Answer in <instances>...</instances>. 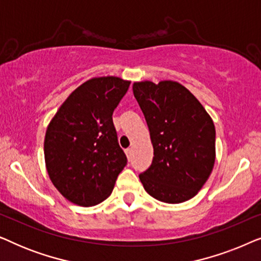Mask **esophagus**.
<instances>
[{
    "label": "esophagus",
    "mask_w": 261,
    "mask_h": 261,
    "mask_svg": "<svg viewBox=\"0 0 261 261\" xmlns=\"http://www.w3.org/2000/svg\"><path fill=\"white\" fill-rule=\"evenodd\" d=\"M124 153H126V155H127L128 160H130V158H132V148H127V149H124Z\"/></svg>",
    "instance_id": "34e87169"
}]
</instances>
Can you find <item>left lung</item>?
<instances>
[{
    "instance_id": "1",
    "label": "left lung",
    "mask_w": 261,
    "mask_h": 261,
    "mask_svg": "<svg viewBox=\"0 0 261 261\" xmlns=\"http://www.w3.org/2000/svg\"><path fill=\"white\" fill-rule=\"evenodd\" d=\"M133 92L154 154L151 166L139 174L145 190L165 203L189 201L208 180L215 164L212 117L178 82H135Z\"/></svg>"
}]
</instances>
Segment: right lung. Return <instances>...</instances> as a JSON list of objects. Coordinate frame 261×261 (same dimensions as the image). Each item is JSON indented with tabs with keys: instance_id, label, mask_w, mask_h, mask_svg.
Wrapping results in <instances>:
<instances>
[{
	"instance_id": "right-lung-1",
	"label": "right lung",
	"mask_w": 261,
	"mask_h": 261,
	"mask_svg": "<svg viewBox=\"0 0 261 261\" xmlns=\"http://www.w3.org/2000/svg\"><path fill=\"white\" fill-rule=\"evenodd\" d=\"M129 84L114 76L91 78L71 92L48 124L46 169L57 190L74 204L92 206L108 198L126 166L113 113Z\"/></svg>"
}]
</instances>
